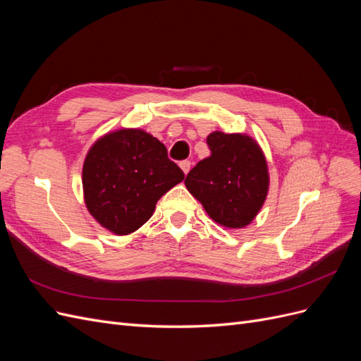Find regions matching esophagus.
<instances>
[{"label":"esophagus","instance_id":"esophagus-1","mask_svg":"<svg viewBox=\"0 0 361 361\" xmlns=\"http://www.w3.org/2000/svg\"><path fill=\"white\" fill-rule=\"evenodd\" d=\"M179 166H180V169H182V171H183L185 174H187V173L190 171V169H191V162H190V161H182V162L179 164Z\"/></svg>","mask_w":361,"mask_h":361}]
</instances>
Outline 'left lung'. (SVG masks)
<instances>
[{"instance_id": "8db88e82", "label": "left lung", "mask_w": 361, "mask_h": 361, "mask_svg": "<svg viewBox=\"0 0 361 361\" xmlns=\"http://www.w3.org/2000/svg\"><path fill=\"white\" fill-rule=\"evenodd\" d=\"M206 143L211 154L187 174L185 187L216 224L247 227L262 209L269 190L264 150L253 137L241 133L214 130Z\"/></svg>"}]
</instances>
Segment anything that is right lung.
Returning a JSON list of instances; mask_svg holds the SVG:
<instances>
[{
    "label": "right lung",
    "mask_w": 361,
    "mask_h": 361,
    "mask_svg": "<svg viewBox=\"0 0 361 361\" xmlns=\"http://www.w3.org/2000/svg\"><path fill=\"white\" fill-rule=\"evenodd\" d=\"M183 178L157 137L138 128L116 129L97 138L85 155V207L106 231L129 235L154 215L158 200Z\"/></svg>",
    "instance_id": "add662e5"
}]
</instances>
